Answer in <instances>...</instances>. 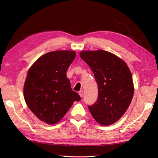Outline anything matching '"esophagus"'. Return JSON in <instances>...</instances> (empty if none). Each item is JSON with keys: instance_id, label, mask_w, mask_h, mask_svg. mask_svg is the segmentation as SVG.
Wrapping results in <instances>:
<instances>
[{"instance_id": "34e87169", "label": "esophagus", "mask_w": 158, "mask_h": 158, "mask_svg": "<svg viewBox=\"0 0 158 158\" xmlns=\"http://www.w3.org/2000/svg\"><path fill=\"white\" fill-rule=\"evenodd\" d=\"M79 94L82 98V97L83 96V90H80V91L79 92Z\"/></svg>"}]
</instances>
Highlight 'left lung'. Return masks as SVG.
<instances>
[{"label": "left lung", "instance_id": "obj_1", "mask_svg": "<svg viewBox=\"0 0 158 158\" xmlns=\"http://www.w3.org/2000/svg\"><path fill=\"white\" fill-rule=\"evenodd\" d=\"M81 58L92 70L98 96L88 106L92 117L103 126L115 123L128 108L134 94L132 74L126 62L104 50L83 51Z\"/></svg>", "mask_w": 158, "mask_h": 158}]
</instances>
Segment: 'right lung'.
<instances>
[{
    "mask_svg": "<svg viewBox=\"0 0 158 158\" xmlns=\"http://www.w3.org/2000/svg\"><path fill=\"white\" fill-rule=\"evenodd\" d=\"M76 56L73 51L45 53L30 68L23 87L26 105L38 118L58 123L81 97L74 92L66 70Z\"/></svg>",
    "mask_w": 158,
    "mask_h": 158,
    "instance_id": "1",
    "label": "right lung"
}]
</instances>
